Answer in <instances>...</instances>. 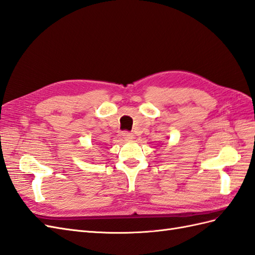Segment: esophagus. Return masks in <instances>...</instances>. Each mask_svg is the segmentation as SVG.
I'll return each mask as SVG.
<instances>
[{
	"mask_svg": "<svg viewBox=\"0 0 255 255\" xmlns=\"http://www.w3.org/2000/svg\"><path fill=\"white\" fill-rule=\"evenodd\" d=\"M123 136H124V139L127 140V141H131V140L134 139L133 133H130V132H124Z\"/></svg>",
	"mask_w": 255,
	"mask_h": 255,
	"instance_id": "34e87169",
	"label": "esophagus"
}]
</instances>
